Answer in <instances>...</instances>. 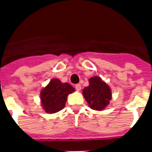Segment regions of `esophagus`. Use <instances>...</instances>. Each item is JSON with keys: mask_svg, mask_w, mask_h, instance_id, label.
Listing matches in <instances>:
<instances>
[{"mask_svg": "<svg viewBox=\"0 0 152 152\" xmlns=\"http://www.w3.org/2000/svg\"><path fill=\"white\" fill-rule=\"evenodd\" d=\"M75 89L77 90V91H80V89H81V86H80V84H75Z\"/></svg>", "mask_w": 152, "mask_h": 152, "instance_id": "34e87169", "label": "esophagus"}]
</instances>
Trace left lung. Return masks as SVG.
Returning a JSON list of instances; mask_svg holds the SVG:
<instances>
[{"label":"left lung","mask_w":152,"mask_h":152,"mask_svg":"<svg viewBox=\"0 0 152 152\" xmlns=\"http://www.w3.org/2000/svg\"><path fill=\"white\" fill-rule=\"evenodd\" d=\"M83 94L90 107L96 110H103L111 100L110 87L96 76L89 79V86L84 88Z\"/></svg>","instance_id":"1"}]
</instances>
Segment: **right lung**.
Masks as SVG:
<instances>
[{"mask_svg":"<svg viewBox=\"0 0 152 152\" xmlns=\"http://www.w3.org/2000/svg\"><path fill=\"white\" fill-rule=\"evenodd\" d=\"M74 91L75 88L68 83L64 84L58 79H52L40 94L42 107L49 113L58 112L65 106L68 95Z\"/></svg>","mask_w":152,"mask_h":152,"instance_id":"right-lung-1","label":"right lung"}]
</instances>
